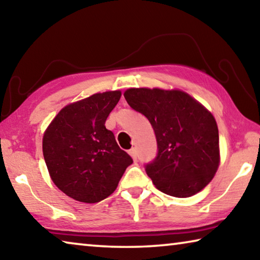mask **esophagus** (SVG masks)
Wrapping results in <instances>:
<instances>
[{
  "label": "esophagus",
  "mask_w": 260,
  "mask_h": 260,
  "mask_svg": "<svg viewBox=\"0 0 260 260\" xmlns=\"http://www.w3.org/2000/svg\"><path fill=\"white\" fill-rule=\"evenodd\" d=\"M128 153L131 155V157L133 158V160H136V158H138V153H136V149L135 148H132L131 150L128 151Z\"/></svg>",
  "instance_id": "obj_1"
}]
</instances>
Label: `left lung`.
Returning a JSON list of instances; mask_svg holds the SVG:
<instances>
[{"label": "left lung", "instance_id": "8db88e82", "mask_svg": "<svg viewBox=\"0 0 260 260\" xmlns=\"http://www.w3.org/2000/svg\"><path fill=\"white\" fill-rule=\"evenodd\" d=\"M124 96L155 131L158 155L146 171L158 190L186 199L208 186L220 164L213 114L180 89L129 88Z\"/></svg>", "mask_w": 260, "mask_h": 260}]
</instances>
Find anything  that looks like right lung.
<instances>
[{"label": "right lung", "instance_id": "obj_1", "mask_svg": "<svg viewBox=\"0 0 260 260\" xmlns=\"http://www.w3.org/2000/svg\"><path fill=\"white\" fill-rule=\"evenodd\" d=\"M120 96V90H110L70 103L43 133V157L52 182L73 200L98 203L107 199L133 162L105 128Z\"/></svg>", "mask_w": 260, "mask_h": 260}]
</instances>
